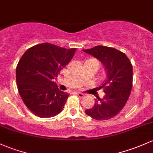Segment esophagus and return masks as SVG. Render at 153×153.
Returning a JSON list of instances; mask_svg holds the SVG:
<instances>
[{
  "label": "esophagus",
  "mask_w": 153,
  "mask_h": 153,
  "mask_svg": "<svg viewBox=\"0 0 153 153\" xmlns=\"http://www.w3.org/2000/svg\"><path fill=\"white\" fill-rule=\"evenodd\" d=\"M76 94H77V95L80 97V98H83V96H84L83 94H81V93H76Z\"/></svg>",
  "instance_id": "esophagus-1"
}]
</instances>
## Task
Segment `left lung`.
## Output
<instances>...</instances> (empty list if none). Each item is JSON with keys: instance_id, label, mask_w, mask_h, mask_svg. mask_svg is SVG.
<instances>
[{"instance_id": "obj_1", "label": "left lung", "mask_w": 153, "mask_h": 153, "mask_svg": "<svg viewBox=\"0 0 153 153\" xmlns=\"http://www.w3.org/2000/svg\"><path fill=\"white\" fill-rule=\"evenodd\" d=\"M83 51L98 59L107 73V79L100 86L105 97L99 98L100 101L97 100L94 106L85 110V113L95 120H109L116 116L128 101L133 82L132 65L123 52L112 47L97 46Z\"/></svg>"}]
</instances>
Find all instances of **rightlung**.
Segmentation results:
<instances>
[{"instance_id":"right-lung-1","label":"right lung","mask_w":153,"mask_h":153,"mask_svg":"<svg viewBox=\"0 0 153 153\" xmlns=\"http://www.w3.org/2000/svg\"><path fill=\"white\" fill-rule=\"evenodd\" d=\"M75 48L43 43L28 48L18 62L16 80L18 91L26 107L40 117L58 115L69 94L59 90L53 79L70 62Z\"/></svg>"}]
</instances>
